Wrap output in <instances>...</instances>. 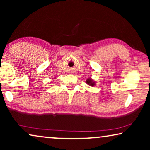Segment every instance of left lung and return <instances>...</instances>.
Here are the masks:
<instances>
[{"instance_id":"1","label":"left lung","mask_w":150,"mask_h":150,"mask_svg":"<svg viewBox=\"0 0 150 150\" xmlns=\"http://www.w3.org/2000/svg\"><path fill=\"white\" fill-rule=\"evenodd\" d=\"M87 83L88 84V85H91V86H93L94 85H95V84H94V83H93V82H92V81L91 79H87Z\"/></svg>"}]
</instances>
